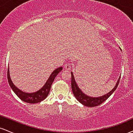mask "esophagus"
<instances>
[{"label": "esophagus", "mask_w": 133, "mask_h": 133, "mask_svg": "<svg viewBox=\"0 0 133 133\" xmlns=\"http://www.w3.org/2000/svg\"><path fill=\"white\" fill-rule=\"evenodd\" d=\"M71 64H69L67 63L64 65V69L65 70H68V71H69V70L71 69Z\"/></svg>", "instance_id": "1"}]
</instances>
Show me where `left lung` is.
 I'll use <instances>...</instances> for the list:
<instances>
[{"mask_svg": "<svg viewBox=\"0 0 133 133\" xmlns=\"http://www.w3.org/2000/svg\"><path fill=\"white\" fill-rule=\"evenodd\" d=\"M120 77H119L118 81H117L114 88L111 91H109V92L107 93V94L102 96H99V97H93L86 95L81 90L80 88H79L78 85L76 83L73 72H71V88L76 99L79 101V103H81L84 106L88 107H95L99 106L101 104H102L103 102L108 99V97L114 92V91L116 89L117 87L119 84Z\"/></svg>", "mask_w": 133, "mask_h": 133, "instance_id": "8db88e82", "label": "left lung"}]
</instances>
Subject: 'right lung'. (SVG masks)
Segmentation results:
<instances>
[{"label": "right lung", "mask_w": 133, "mask_h": 133, "mask_svg": "<svg viewBox=\"0 0 133 133\" xmlns=\"http://www.w3.org/2000/svg\"><path fill=\"white\" fill-rule=\"evenodd\" d=\"M62 70V68H57L54 70L51 74L50 75L49 79H47L46 82L44 86L42 87L41 89H40L39 91H36L34 92H25L24 91H21V89H18L17 87L15 86L14 84L12 81L11 78L10 76V73H9V68H8V71H7V78H8V82L10 85V88L13 90V91L16 93V94L18 97L21 99L23 101L27 103L30 104H35L39 103V102L42 101L44 99H45L48 96L49 93L50 89H51V85L52 84L53 81L56 78V76Z\"/></svg>", "instance_id": "obj_1"}]
</instances>
